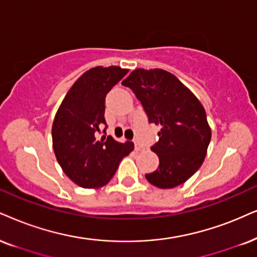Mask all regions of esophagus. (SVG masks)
<instances>
[{
  "label": "esophagus",
  "instance_id": "34e87169",
  "mask_svg": "<svg viewBox=\"0 0 257 257\" xmlns=\"http://www.w3.org/2000/svg\"><path fill=\"white\" fill-rule=\"evenodd\" d=\"M134 144H135V151H136V152H141V151H144V149H145L144 147H142L141 145L139 144L138 141H134Z\"/></svg>",
  "mask_w": 257,
  "mask_h": 257
}]
</instances>
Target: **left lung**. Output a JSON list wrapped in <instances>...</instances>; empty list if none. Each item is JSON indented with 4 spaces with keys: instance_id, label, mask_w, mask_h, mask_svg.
<instances>
[{
    "instance_id": "left-lung-1",
    "label": "left lung",
    "mask_w": 257,
    "mask_h": 257,
    "mask_svg": "<svg viewBox=\"0 0 257 257\" xmlns=\"http://www.w3.org/2000/svg\"><path fill=\"white\" fill-rule=\"evenodd\" d=\"M151 123L161 126L152 151L159 167L146 179L159 188H173L190 179L203 164L211 128L199 99L174 74L161 69H136L123 80Z\"/></svg>"
}]
</instances>
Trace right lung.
Wrapping results in <instances>:
<instances>
[{"label":"right lung","instance_id":"1","mask_svg":"<svg viewBox=\"0 0 257 257\" xmlns=\"http://www.w3.org/2000/svg\"><path fill=\"white\" fill-rule=\"evenodd\" d=\"M128 70L96 66L83 73L71 86L52 125V142L64 173L84 188H98L113 177L119 162L133 152L134 144L97 139L104 118L105 96ZM105 133V129H104Z\"/></svg>","mask_w":257,"mask_h":257}]
</instances>
